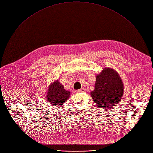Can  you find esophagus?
<instances>
[{
    "label": "esophagus",
    "mask_w": 153,
    "mask_h": 153,
    "mask_svg": "<svg viewBox=\"0 0 153 153\" xmlns=\"http://www.w3.org/2000/svg\"><path fill=\"white\" fill-rule=\"evenodd\" d=\"M85 91H86V89L84 88H81V89H80L77 91V92H79V93H84Z\"/></svg>",
    "instance_id": "1"
}]
</instances>
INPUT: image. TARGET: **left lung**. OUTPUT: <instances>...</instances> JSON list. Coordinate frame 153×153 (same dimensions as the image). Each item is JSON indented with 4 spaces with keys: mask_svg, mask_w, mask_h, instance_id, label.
<instances>
[{
    "mask_svg": "<svg viewBox=\"0 0 153 153\" xmlns=\"http://www.w3.org/2000/svg\"><path fill=\"white\" fill-rule=\"evenodd\" d=\"M124 93V86L119 73L114 69L105 67L96 74L94 90L90 95L96 106L102 110L113 109Z\"/></svg>",
    "mask_w": 153,
    "mask_h": 153,
    "instance_id": "1",
    "label": "left lung"
}]
</instances>
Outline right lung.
Wrapping results in <instances>:
<instances>
[{"instance_id": "1", "label": "right lung", "mask_w": 153, "mask_h": 153, "mask_svg": "<svg viewBox=\"0 0 153 153\" xmlns=\"http://www.w3.org/2000/svg\"><path fill=\"white\" fill-rule=\"evenodd\" d=\"M70 95V91L65 90L63 85L56 80L49 85L46 99L53 107H59L68 99Z\"/></svg>"}]
</instances>
